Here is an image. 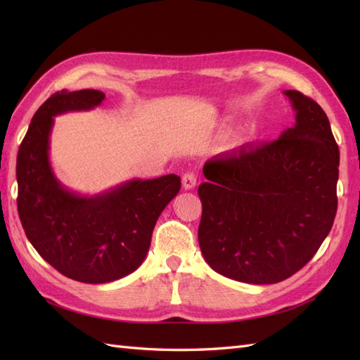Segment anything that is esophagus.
Returning a JSON list of instances; mask_svg holds the SVG:
<instances>
[{
    "instance_id": "esophagus-1",
    "label": "esophagus",
    "mask_w": 360,
    "mask_h": 360,
    "mask_svg": "<svg viewBox=\"0 0 360 360\" xmlns=\"http://www.w3.org/2000/svg\"><path fill=\"white\" fill-rule=\"evenodd\" d=\"M196 186V174L192 172H187L182 176V187L186 190H192Z\"/></svg>"
}]
</instances>
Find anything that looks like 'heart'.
I'll list each match as a JSON object with an SVG mask.
<instances>
[{"instance_id": "heart-1", "label": "heart", "mask_w": 360, "mask_h": 360, "mask_svg": "<svg viewBox=\"0 0 360 360\" xmlns=\"http://www.w3.org/2000/svg\"><path fill=\"white\" fill-rule=\"evenodd\" d=\"M243 142V134L241 133H235L231 137H229V143L232 145V147H236V145H240Z\"/></svg>"}]
</instances>
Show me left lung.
<instances>
[{"mask_svg": "<svg viewBox=\"0 0 360 360\" xmlns=\"http://www.w3.org/2000/svg\"><path fill=\"white\" fill-rule=\"evenodd\" d=\"M295 124L277 141L204 164L198 241L213 271L243 283L289 278L316 255L338 212L339 147L312 98L283 91Z\"/></svg>", "mask_w": 360, "mask_h": 360, "instance_id": "1", "label": "left lung"}]
</instances>
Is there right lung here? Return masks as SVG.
Instances as JSON below:
<instances>
[{
    "mask_svg": "<svg viewBox=\"0 0 360 360\" xmlns=\"http://www.w3.org/2000/svg\"><path fill=\"white\" fill-rule=\"evenodd\" d=\"M97 89L62 91L34 114L17 156L18 215L27 240L52 267L82 283H110L147 257L153 229L181 188V178L131 179L93 196L57 179L49 160L53 117L103 102Z\"/></svg>",
    "mask_w": 360,
    "mask_h": 360,
    "instance_id": "add662e5",
    "label": "right lung"
}]
</instances>
